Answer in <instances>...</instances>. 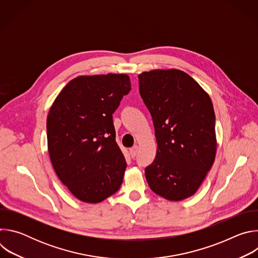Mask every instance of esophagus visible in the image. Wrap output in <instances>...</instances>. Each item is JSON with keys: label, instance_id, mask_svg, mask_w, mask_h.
Returning a JSON list of instances; mask_svg holds the SVG:
<instances>
[{"label": "esophagus", "instance_id": "obj_1", "mask_svg": "<svg viewBox=\"0 0 258 258\" xmlns=\"http://www.w3.org/2000/svg\"><path fill=\"white\" fill-rule=\"evenodd\" d=\"M138 150H139V147H138L137 145L134 146V147H132V148L130 149V154H131L132 158H135V157H136V155H137V153H138Z\"/></svg>", "mask_w": 258, "mask_h": 258}]
</instances>
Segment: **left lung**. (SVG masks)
<instances>
[{
  "mask_svg": "<svg viewBox=\"0 0 258 258\" xmlns=\"http://www.w3.org/2000/svg\"><path fill=\"white\" fill-rule=\"evenodd\" d=\"M139 77L140 95L152 116L156 157L145 169L150 189L180 201L194 195L216 154L215 114L209 95L188 73L154 69Z\"/></svg>",
  "mask_w": 258,
  "mask_h": 258,
  "instance_id": "obj_1",
  "label": "left lung"
}]
</instances>
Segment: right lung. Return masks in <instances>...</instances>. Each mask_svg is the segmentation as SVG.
Returning a JSON list of instances; mask_svg holds the SVG:
<instances>
[{
    "instance_id": "obj_1",
    "label": "right lung",
    "mask_w": 258,
    "mask_h": 258,
    "mask_svg": "<svg viewBox=\"0 0 258 258\" xmlns=\"http://www.w3.org/2000/svg\"><path fill=\"white\" fill-rule=\"evenodd\" d=\"M131 91L127 75L81 76L53 102L47 117L48 151L59 179L71 194L99 203L120 188L126 162L112 120Z\"/></svg>"
}]
</instances>
